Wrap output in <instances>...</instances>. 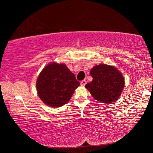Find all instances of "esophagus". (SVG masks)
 Listing matches in <instances>:
<instances>
[{
    "label": "esophagus",
    "mask_w": 153,
    "mask_h": 153,
    "mask_svg": "<svg viewBox=\"0 0 153 153\" xmlns=\"http://www.w3.org/2000/svg\"><path fill=\"white\" fill-rule=\"evenodd\" d=\"M86 82H87L86 81V80L84 79V80H82V81L81 82V83H80V84H81L82 86H85V85L86 84Z\"/></svg>",
    "instance_id": "esophagus-1"
}]
</instances>
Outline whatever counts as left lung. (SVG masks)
I'll use <instances>...</instances> for the list:
<instances>
[{
    "label": "left lung",
    "instance_id": "8db88e82",
    "mask_svg": "<svg viewBox=\"0 0 153 153\" xmlns=\"http://www.w3.org/2000/svg\"><path fill=\"white\" fill-rule=\"evenodd\" d=\"M92 81L85 86L98 101L111 103L118 99L124 87V79L115 67L105 64L94 66L90 70Z\"/></svg>",
    "mask_w": 153,
    "mask_h": 153
}]
</instances>
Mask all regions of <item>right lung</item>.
<instances>
[{
  "label": "right lung",
  "instance_id": "1",
  "mask_svg": "<svg viewBox=\"0 0 153 153\" xmlns=\"http://www.w3.org/2000/svg\"><path fill=\"white\" fill-rule=\"evenodd\" d=\"M79 85L65 65L51 63L41 71L36 88L40 98L46 105L58 107L68 102Z\"/></svg>",
  "mask_w": 153,
  "mask_h": 153
}]
</instances>
